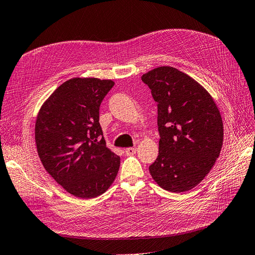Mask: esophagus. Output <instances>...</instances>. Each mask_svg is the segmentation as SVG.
Listing matches in <instances>:
<instances>
[{
  "label": "esophagus",
  "instance_id": "esophagus-1",
  "mask_svg": "<svg viewBox=\"0 0 255 255\" xmlns=\"http://www.w3.org/2000/svg\"><path fill=\"white\" fill-rule=\"evenodd\" d=\"M137 151L136 148H127L126 149V154L127 155H133V154H135Z\"/></svg>",
  "mask_w": 255,
  "mask_h": 255
}]
</instances>
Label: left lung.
Returning <instances> with one entry per match:
<instances>
[{"label":"left lung","mask_w":255,"mask_h":255,"mask_svg":"<svg viewBox=\"0 0 255 255\" xmlns=\"http://www.w3.org/2000/svg\"><path fill=\"white\" fill-rule=\"evenodd\" d=\"M141 80L157 103L159 151L150 173L161 188L187 191L219 157L223 125L218 107L201 85L173 67L153 69Z\"/></svg>","instance_id":"obj_1"}]
</instances>
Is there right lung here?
<instances>
[{
    "label": "right lung",
    "instance_id": "obj_1",
    "mask_svg": "<svg viewBox=\"0 0 255 255\" xmlns=\"http://www.w3.org/2000/svg\"><path fill=\"white\" fill-rule=\"evenodd\" d=\"M111 80L71 79L53 92L38 113L35 139L48 173L69 194L96 198L117 176L120 157L106 146L99 111Z\"/></svg>",
    "mask_w": 255,
    "mask_h": 255
}]
</instances>
